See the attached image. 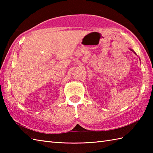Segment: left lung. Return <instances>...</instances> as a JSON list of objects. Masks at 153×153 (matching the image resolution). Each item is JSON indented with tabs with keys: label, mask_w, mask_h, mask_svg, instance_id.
Segmentation results:
<instances>
[{
	"label": "left lung",
	"mask_w": 153,
	"mask_h": 153,
	"mask_svg": "<svg viewBox=\"0 0 153 153\" xmlns=\"http://www.w3.org/2000/svg\"><path fill=\"white\" fill-rule=\"evenodd\" d=\"M130 50H131V51H133V52H134V53H135V54H136V53H135V52H134V51H133V50H132V49H130Z\"/></svg>",
	"instance_id": "8db88e82"
}]
</instances>
